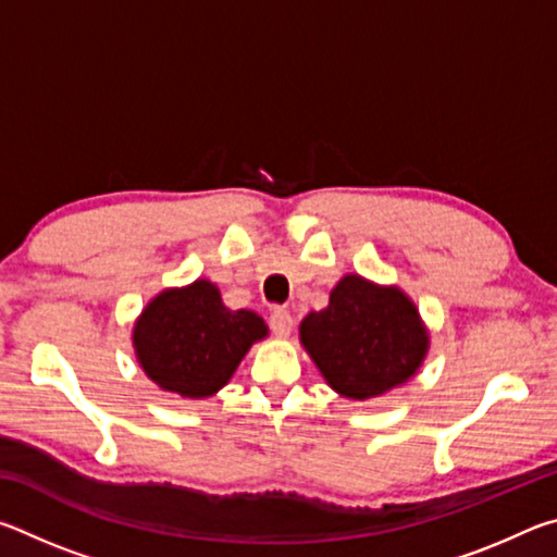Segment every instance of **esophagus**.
<instances>
[{
	"label": "esophagus",
	"instance_id": "34e87169",
	"mask_svg": "<svg viewBox=\"0 0 557 557\" xmlns=\"http://www.w3.org/2000/svg\"><path fill=\"white\" fill-rule=\"evenodd\" d=\"M292 314L287 312V309H282V307H277V309H272V314H270V326H272V332H275L280 338H287L289 334H292Z\"/></svg>",
	"mask_w": 557,
	"mask_h": 557
}]
</instances>
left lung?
Here are the masks:
<instances>
[{
  "instance_id": "1",
  "label": "left lung",
  "mask_w": 557,
  "mask_h": 557,
  "mask_svg": "<svg viewBox=\"0 0 557 557\" xmlns=\"http://www.w3.org/2000/svg\"><path fill=\"white\" fill-rule=\"evenodd\" d=\"M299 344L329 388L363 403L400 388L420 371L430 332L398 285L348 272L336 282L329 305L301 319Z\"/></svg>"
}]
</instances>
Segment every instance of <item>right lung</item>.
I'll use <instances>...</instances> for the list:
<instances>
[{"mask_svg":"<svg viewBox=\"0 0 557 557\" xmlns=\"http://www.w3.org/2000/svg\"><path fill=\"white\" fill-rule=\"evenodd\" d=\"M268 334L265 319L250 309L231 312L219 285L199 277L147 301L132 326V348L159 388L203 400L228 385L250 346Z\"/></svg>","mask_w":557,"mask_h":557,"instance_id":"obj_1","label":"right lung"}]
</instances>
